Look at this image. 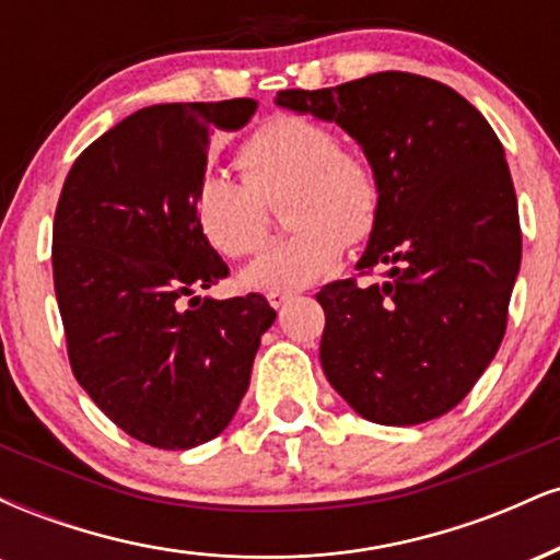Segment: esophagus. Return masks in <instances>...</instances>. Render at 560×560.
Listing matches in <instances>:
<instances>
[{"label":"esophagus","instance_id":"34e87169","mask_svg":"<svg viewBox=\"0 0 560 560\" xmlns=\"http://www.w3.org/2000/svg\"><path fill=\"white\" fill-rule=\"evenodd\" d=\"M289 300H292V292H271V294H268V302H271V307H276V311H279V307H284Z\"/></svg>","mask_w":560,"mask_h":560}]
</instances>
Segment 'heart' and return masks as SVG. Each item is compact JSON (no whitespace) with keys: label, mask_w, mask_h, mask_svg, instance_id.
<instances>
[{"label":"heart","mask_w":560,"mask_h":560,"mask_svg":"<svg viewBox=\"0 0 560 560\" xmlns=\"http://www.w3.org/2000/svg\"><path fill=\"white\" fill-rule=\"evenodd\" d=\"M244 182L205 171L191 195L197 231L226 258H242L266 234V205L287 198L284 221L294 234L268 244L240 281L253 292H298L342 260L345 242L369 240L382 208L374 168L345 155L331 128L279 115L240 147Z\"/></svg>","instance_id":"heart-1"}]
</instances>
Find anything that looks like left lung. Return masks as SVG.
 <instances>
[{"label": "left lung", "mask_w": 560, "mask_h": 560, "mask_svg": "<svg viewBox=\"0 0 560 560\" xmlns=\"http://www.w3.org/2000/svg\"><path fill=\"white\" fill-rule=\"evenodd\" d=\"M276 105L350 133L382 189L358 271L384 268V281H331L316 294L326 378L374 423L440 419L492 363L522 266L503 144L455 89L400 70L287 89Z\"/></svg>", "instance_id": "obj_1"}]
</instances>
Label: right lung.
<instances>
[{
	"label": "right lung",
	"instance_id": "obj_1",
	"mask_svg": "<svg viewBox=\"0 0 560 560\" xmlns=\"http://www.w3.org/2000/svg\"><path fill=\"white\" fill-rule=\"evenodd\" d=\"M255 110V100L137 110L81 152L57 202L52 271L70 369L144 445L189 450L221 434L276 320L262 294L195 298L229 276L191 215L210 133L247 126Z\"/></svg>",
	"mask_w": 560,
	"mask_h": 560
}]
</instances>
